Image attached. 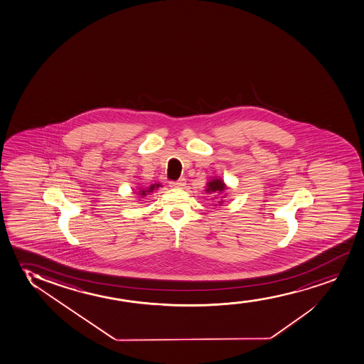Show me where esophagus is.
Instances as JSON below:
<instances>
[{
	"label": "esophagus",
	"mask_w": 364,
	"mask_h": 364,
	"mask_svg": "<svg viewBox=\"0 0 364 364\" xmlns=\"http://www.w3.org/2000/svg\"><path fill=\"white\" fill-rule=\"evenodd\" d=\"M185 184H186V180L184 178H180L178 181H171L170 186L171 188H183V186H185Z\"/></svg>",
	"instance_id": "obj_1"
}]
</instances>
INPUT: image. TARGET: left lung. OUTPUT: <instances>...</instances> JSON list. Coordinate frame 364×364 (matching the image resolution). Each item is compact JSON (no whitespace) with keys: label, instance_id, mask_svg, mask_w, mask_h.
Wrapping results in <instances>:
<instances>
[{"label":"left lung","instance_id":"obj_1","mask_svg":"<svg viewBox=\"0 0 364 364\" xmlns=\"http://www.w3.org/2000/svg\"><path fill=\"white\" fill-rule=\"evenodd\" d=\"M226 189V185L223 183V180L213 178V179L210 180L208 183L206 193H208V194H222ZM213 196H216V195H213ZM225 196H226V195H223V198H225ZM218 203L221 206L222 203H223V200H218ZM218 203H215V206H218Z\"/></svg>","mask_w":364,"mask_h":364}]
</instances>
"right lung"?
I'll return each mask as SVG.
<instances>
[{
  "label": "right lung",
  "instance_id": "obj_1",
  "mask_svg": "<svg viewBox=\"0 0 364 364\" xmlns=\"http://www.w3.org/2000/svg\"><path fill=\"white\" fill-rule=\"evenodd\" d=\"M161 184H151V186H148V188H141V189H138V191H134V193H138L139 196H146V195L151 194L153 193L154 190H158L161 188Z\"/></svg>",
  "mask_w": 364,
  "mask_h": 364
}]
</instances>
